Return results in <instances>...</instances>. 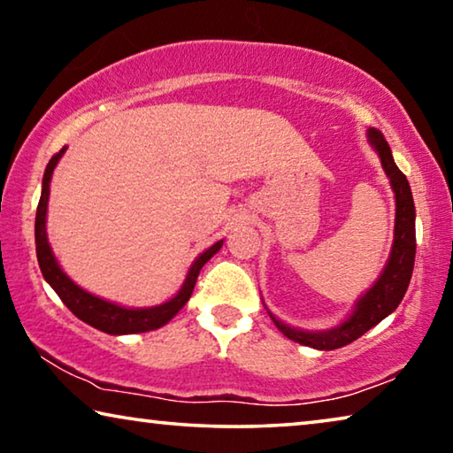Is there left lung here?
<instances>
[{"label":"left lung","instance_id":"1","mask_svg":"<svg viewBox=\"0 0 453 453\" xmlns=\"http://www.w3.org/2000/svg\"><path fill=\"white\" fill-rule=\"evenodd\" d=\"M369 142L371 147L377 150L379 159L385 169L387 177L395 193V238L391 256L387 260V265L381 272V276L371 288L357 300L355 311L350 317L342 322V325L320 330V333H308V330H300L284 325L278 320L274 314L270 319L274 320L280 333L288 336L290 341L304 344V347H312L319 350H333L341 349L344 344H350L363 336L369 328L379 325L385 317L399 306L403 300L409 280L413 274L415 264V205L411 188H409L407 177L401 173L397 165L393 161L391 149L387 145L385 136L377 128H369Z\"/></svg>","mask_w":453,"mask_h":453}]
</instances>
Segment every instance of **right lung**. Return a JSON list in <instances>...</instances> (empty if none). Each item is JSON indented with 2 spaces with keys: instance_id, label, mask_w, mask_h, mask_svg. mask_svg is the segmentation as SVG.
<instances>
[{
  "instance_id": "add662e5",
  "label": "right lung",
  "mask_w": 453,
  "mask_h": 453,
  "mask_svg": "<svg viewBox=\"0 0 453 453\" xmlns=\"http://www.w3.org/2000/svg\"><path fill=\"white\" fill-rule=\"evenodd\" d=\"M66 147L60 149L50 159L44 179H42V196L38 203V211H35V254H38V264L42 274H44L46 282L52 286L54 292L58 294L64 304L70 308L74 317L81 319L86 325L103 330L106 334H134V333H147V330H155L175 317L181 308L188 304L191 298V292L196 288L199 270L203 264L213 257V254L219 252L224 240L215 242L210 250L197 256V260L191 264L188 272V278L173 298L167 300L165 304L150 306V308H125L119 304H112L109 300H103L95 296V294L82 290L81 286L72 282V280L64 274L52 254V248L48 243L46 235V211H48V197H50V181H52V173L58 165L60 157L64 155Z\"/></svg>"
}]
</instances>
